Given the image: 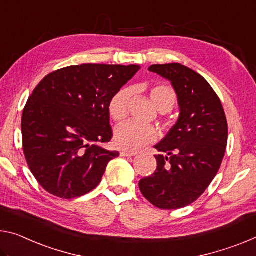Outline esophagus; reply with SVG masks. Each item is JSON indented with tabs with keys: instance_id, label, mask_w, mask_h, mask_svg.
I'll use <instances>...</instances> for the list:
<instances>
[{
	"instance_id": "34e87169",
	"label": "esophagus",
	"mask_w": 256,
	"mask_h": 256,
	"mask_svg": "<svg viewBox=\"0 0 256 256\" xmlns=\"http://www.w3.org/2000/svg\"><path fill=\"white\" fill-rule=\"evenodd\" d=\"M136 152H120V156L123 157H133L136 156Z\"/></svg>"
}]
</instances>
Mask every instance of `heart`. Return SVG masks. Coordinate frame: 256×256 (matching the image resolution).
<instances>
[{"mask_svg": "<svg viewBox=\"0 0 256 256\" xmlns=\"http://www.w3.org/2000/svg\"><path fill=\"white\" fill-rule=\"evenodd\" d=\"M131 96L132 91L128 88H123L112 96L108 104V112L112 120H122L128 116ZM150 96L160 112L171 110L176 100V93L166 85H156L152 88ZM157 136V130L152 125H141L132 120L117 125L114 131V141L117 147L131 152L154 142Z\"/></svg>", "mask_w": 256, "mask_h": 256, "instance_id": "b5f03b06", "label": "heart"}]
</instances>
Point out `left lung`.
Here are the masks:
<instances>
[{
  "mask_svg": "<svg viewBox=\"0 0 256 256\" xmlns=\"http://www.w3.org/2000/svg\"><path fill=\"white\" fill-rule=\"evenodd\" d=\"M148 70L171 82L180 116L155 146L157 168L139 182L144 198L162 210L197 200L216 178L224 157L228 123L221 100L204 77L181 64H152Z\"/></svg>",
  "mask_w": 256,
  "mask_h": 256,
  "instance_id": "obj_1",
  "label": "left lung"
}]
</instances>
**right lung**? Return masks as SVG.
<instances>
[{
  "mask_svg": "<svg viewBox=\"0 0 256 256\" xmlns=\"http://www.w3.org/2000/svg\"><path fill=\"white\" fill-rule=\"evenodd\" d=\"M139 70L83 64L52 72L34 88L22 112V148L48 192L72 200L100 184L107 164L120 156L100 146L112 138L108 104Z\"/></svg>",
  "mask_w": 256,
  "mask_h": 256,
  "instance_id": "obj_1",
  "label": "right lung"
}]
</instances>
